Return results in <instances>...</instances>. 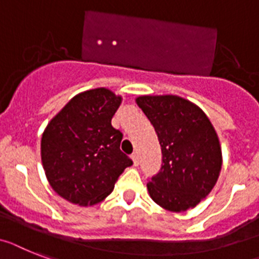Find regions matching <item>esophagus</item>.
I'll list each match as a JSON object with an SVG mask.
<instances>
[{"mask_svg":"<svg viewBox=\"0 0 259 259\" xmlns=\"http://www.w3.org/2000/svg\"><path fill=\"white\" fill-rule=\"evenodd\" d=\"M132 160H133L134 166H138V164H140V158H138V154L134 153L133 155H132Z\"/></svg>","mask_w":259,"mask_h":259,"instance_id":"esophagus-1","label":"esophagus"}]
</instances>
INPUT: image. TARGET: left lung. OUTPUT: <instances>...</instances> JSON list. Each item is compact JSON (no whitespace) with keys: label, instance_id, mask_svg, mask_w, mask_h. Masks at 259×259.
<instances>
[{"label":"left lung","instance_id":"8db88e82","mask_svg":"<svg viewBox=\"0 0 259 259\" xmlns=\"http://www.w3.org/2000/svg\"><path fill=\"white\" fill-rule=\"evenodd\" d=\"M137 104L153 123L162 167L147 183L150 197L171 212L195 208L213 190L223 164L213 125L199 106L183 97L140 96Z\"/></svg>","mask_w":259,"mask_h":259}]
</instances>
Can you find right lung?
<instances>
[{"mask_svg": "<svg viewBox=\"0 0 259 259\" xmlns=\"http://www.w3.org/2000/svg\"><path fill=\"white\" fill-rule=\"evenodd\" d=\"M121 101L109 89H89L69 100L43 132L46 177L69 203L88 207L103 201L133 164L119 150L122 133L112 126Z\"/></svg>", "mask_w": 259, "mask_h": 259, "instance_id": "obj_1", "label": "right lung"}]
</instances>
